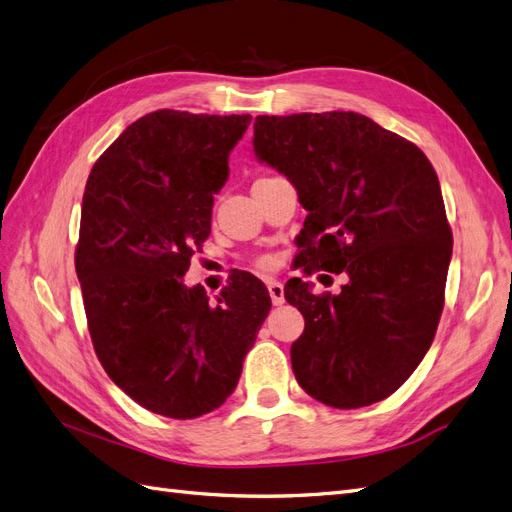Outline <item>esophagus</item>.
I'll return each instance as SVG.
<instances>
[{
    "label": "esophagus",
    "instance_id": "1",
    "mask_svg": "<svg viewBox=\"0 0 512 512\" xmlns=\"http://www.w3.org/2000/svg\"><path fill=\"white\" fill-rule=\"evenodd\" d=\"M267 288H269L273 305H282V303L286 301V299H284V286H282V282L269 280V282H267Z\"/></svg>",
    "mask_w": 512,
    "mask_h": 512
}]
</instances>
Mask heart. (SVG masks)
Segmentation results:
<instances>
[{"label":"heart","instance_id":"obj_1","mask_svg":"<svg viewBox=\"0 0 512 512\" xmlns=\"http://www.w3.org/2000/svg\"><path fill=\"white\" fill-rule=\"evenodd\" d=\"M258 267H260V269H269V267H271V260H269V258H260V260H258Z\"/></svg>","mask_w":512,"mask_h":512}]
</instances>
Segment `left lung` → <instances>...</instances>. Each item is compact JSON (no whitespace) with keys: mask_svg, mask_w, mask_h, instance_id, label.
I'll use <instances>...</instances> for the list:
<instances>
[{"mask_svg":"<svg viewBox=\"0 0 512 512\" xmlns=\"http://www.w3.org/2000/svg\"><path fill=\"white\" fill-rule=\"evenodd\" d=\"M254 151L309 211L297 267L348 275L339 294L286 284L305 318L294 376L333 408L386 399L423 361L444 307L453 232L436 170L414 143L346 111L258 115Z\"/></svg>","mask_w":512,"mask_h":512,"instance_id":"left-lung-1","label":"left lung"}]
</instances>
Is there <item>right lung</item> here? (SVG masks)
Segmentation results:
<instances>
[{
	"label": "right lung",
	"instance_id": "obj_1",
	"mask_svg": "<svg viewBox=\"0 0 512 512\" xmlns=\"http://www.w3.org/2000/svg\"><path fill=\"white\" fill-rule=\"evenodd\" d=\"M250 115L149 113L119 134L85 185L74 265L98 359L138 406L196 418L235 391L271 297L237 275L209 303L181 277L211 232L213 194Z\"/></svg>",
	"mask_w": 512,
	"mask_h": 512
}]
</instances>
